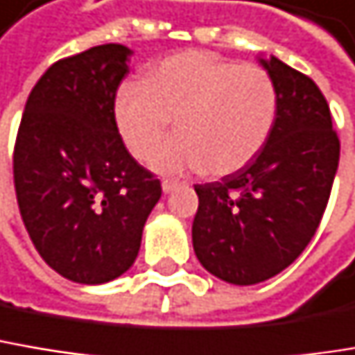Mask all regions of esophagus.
Listing matches in <instances>:
<instances>
[{"mask_svg":"<svg viewBox=\"0 0 355 355\" xmlns=\"http://www.w3.org/2000/svg\"><path fill=\"white\" fill-rule=\"evenodd\" d=\"M177 187L178 180H173V178H164V180H162V191H164V193H173Z\"/></svg>","mask_w":355,"mask_h":355,"instance_id":"1","label":"esophagus"}]
</instances>
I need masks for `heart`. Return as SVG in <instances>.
Segmentation results:
<instances>
[{
  "label": "heart",
  "mask_w": 355,
  "mask_h": 355,
  "mask_svg": "<svg viewBox=\"0 0 355 355\" xmlns=\"http://www.w3.org/2000/svg\"><path fill=\"white\" fill-rule=\"evenodd\" d=\"M278 112L272 77L258 64H238L211 50H184L154 64L146 81H125L113 99V119L128 150L148 160L177 119L180 136L154 158L158 171L205 168L227 177L266 146Z\"/></svg>",
  "instance_id": "1"
}]
</instances>
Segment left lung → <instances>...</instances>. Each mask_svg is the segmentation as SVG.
I'll return each mask as SVG.
<instances>
[{"mask_svg": "<svg viewBox=\"0 0 355 355\" xmlns=\"http://www.w3.org/2000/svg\"><path fill=\"white\" fill-rule=\"evenodd\" d=\"M262 64L278 95L268 142L242 171L195 184V254L205 270L232 284L268 280L301 256L339 164L338 132L321 89L274 56Z\"/></svg>", "mask_w": 355, "mask_h": 355, "instance_id": "left-lung-1", "label": "left lung"}]
</instances>
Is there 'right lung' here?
Returning <instances> with one entry per match:
<instances>
[{
	"mask_svg": "<svg viewBox=\"0 0 355 355\" xmlns=\"http://www.w3.org/2000/svg\"><path fill=\"white\" fill-rule=\"evenodd\" d=\"M132 50L101 44L50 64L17 128L14 184L30 240L52 270L101 284L136 260L162 195L123 144L113 99Z\"/></svg>",
	"mask_w": 355,
	"mask_h": 355,
	"instance_id": "obj_1",
	"label": "right lung"
}]
</instances>
